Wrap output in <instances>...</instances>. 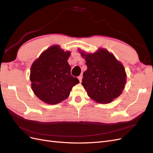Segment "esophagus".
Listing matches in <instances>:
<instances>
[{"instance_id":"1","label":"esophagus","mask_w":153,"mask_h":153,"mask_svg":"<svg viewBox=\"0 0 153 153\" xmlns=\"http://www.w3.org/2000/svg\"><path fill=\"white\" fill-rule=\"evenodd\" d=\"M78 79L79 80L80 82H82V75H80L79 76H78Z\"/></svg>"}]
</instances>
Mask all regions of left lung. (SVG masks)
Returning a JSON list of instances; mask_svg holds the SVG:
<instances>
[{"label":"left lung","mask_w":153,"mask_h":153,"mask_svg":"<svg viewBox=\"0 0 153 153\" xmlns=\"http://www.w3.org/2000/svg\"><path fill=\"white\" fill-rule=\"evenodd\" d=\"M87 66L82 84L87 95L99 103H109L121 94L126 83L123 64L108 51L100 48L96 52L78 50Z\"/></svg>","instance_id":"1"}]
</instances>
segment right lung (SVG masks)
Returning a JSON list of instances; mask_svg holds the SVG:
<instances>
[{"instance_id": "add662e5", "label": "right lung", "mask_w": 153, "mask_h": 153, "mask_svg": "<svg viewBox=\"0 0 153 153\" xmlns=\"http://www.w3.org/2000/svg\"><path fill=\"white\" fill-rule=\"evenodd\" d=\"M69 51L65 52L59 45L49 47L32 63L30 80L35 95L49 105L61 103L68 98L72 87L79 83L71 75L68 62Z\"/></svg>"}]
</instances>
